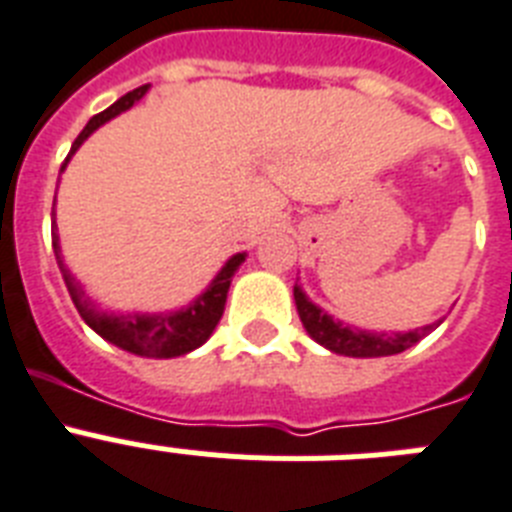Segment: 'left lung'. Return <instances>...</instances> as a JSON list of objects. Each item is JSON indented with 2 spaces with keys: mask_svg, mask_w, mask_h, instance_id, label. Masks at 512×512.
Here are the masks:
<instances>
[{
  "mask_svg": "<svg viewBox=\"0 0 512 512\" xmlns=\"http://www.w3.org/2000/svg\"><path fill=\"white\" fill-rule=\"evenodd\" d=\"M294 302H297L299 321H302L307 334L313 336L318 344H323L326 350L347 357L397 355V352H405L407 347H413L415 342H421L423 336L436 326L434 323V326L415 328V331H407V334H371V331H357V328L336 323L331 315L323 313L321 307H315L302 294L299 286H294Z\"/></svg>",
  "mask_w": 512,
  "mask_h": 512,
  "instance_id": "1",
  "label": "left lung"
}]
</instances>
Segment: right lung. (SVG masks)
Instances as JSON below:
<instances>
[{"label": "right lung", "instance_id": "add662e5", "mask_svg": "<svg viewBox=\"0 0 512 512\" xmlns=\"http://www.w3.org/2000/svg\"><path fill=\"white\" fill-rule=\"evenodd\" d=\"M147 94V86H139V89L128 91L126 97H120L112 107H107L105 112H99L86 123L78 139L73 141L70 147V155L65 157L62 168L68 165V160L73 157L83 141L89 139V134H94L102 123H107L110 118L120 115L123 110L139 102L141 97ZM54 218V207H52ZM54 223V220H52ZM52 247L54 257H57V265H60V273L65 278V286H68L70 297H73V305L78 307V313L86 323H89L94 331H97L102 339H107L110 344L120 347V350L134 352V355L144 357H178L186 355V352L197 350L199 344H205L210 339V334L215 331L218 321L223 318V310H226V294L228 286H231V278H234L236 268L244 263V255H234L223 265L215 281L207 286V292L202 297H197L194 305H189L186 310H178V313L168 315H107L99 313L97 307L91 305L89 299L83 297V289L78 286V281L70 276V270L65 268L60 255V244H57V231L52 234Z\"/></svg>", "mask_w": 512, "mask_h": 512}]
</instances>
